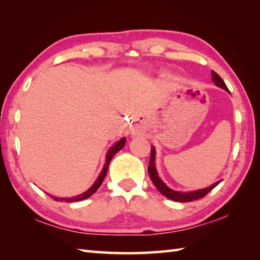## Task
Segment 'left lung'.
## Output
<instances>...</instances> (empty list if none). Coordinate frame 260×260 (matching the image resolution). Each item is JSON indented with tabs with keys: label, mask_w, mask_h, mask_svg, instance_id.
I'll list each match as a JSON object with an SVG mask.
<instances>
[{
	"label": "left lung",
	"mask_w": 260,
	"mask_h": 260,
	"mask_svg": "<svg viewBox=\"0 0 260 260\" xmlns=\"http://www.w3.org/2000/svg\"><path fill=\"white\" fill-rule=\"evenodd\" d=\"M211 76H212V81L214 82L215 86L222 88V89H224L225 91H229L228 87L224 84V81L220 78V76L217 73L211 71ZM148 174H150V178L154 183V185L156 186V189L161 192L164 197H167L171 199V200L178 201V202H190V201L198 200V199H201L204 196H207L210 191L214 189V187L220 183V181L215 182L214 184L206 187V189L191 191V192H179V191H174L172 189H170V187L165 184L157 175L156 168H155V148L154 147H152L151 150V158H150V164H148Z\"/></svg>",
	"instance_id": "8db88e82"
}]
</instances>
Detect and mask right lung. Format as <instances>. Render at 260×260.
<instances>
[{"instance_id":"obj_1","label":"right lung","mask_w":260,"mask_h":260,"mask_svg":"<svg viewBox=\"0 0 260 260\" xmlns=\"http://www.w3.org/2000/svg\"><path fill=\"white\" fill-rule=\"evenodd\" d=\"M125 142H126V139L124 137V139H121L120 141H118L117 143H116V144H114V146L110 147V150L108 151L107 155H106V163H105V165H104L103 171L101 172V174H99V176L97 178L95 183H93L86 192L81 193V194H79V196H76V197H74V198H57V197H52V196H51L52 199H54V200H56V201H61V202H62V201H64V202H74V201L85 200V199L91 197V196L93 194V193H95V192L98 190V187L102 185L103 181H104V179H105V176H106L107 170H108V165H109L110 161H112V158H113V156L115 155V154L117 153L118 151H120L121 148L124 147Z\"/></svg>"}]
</instances>
